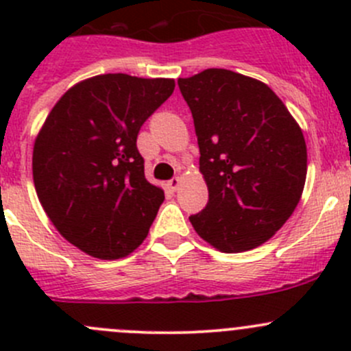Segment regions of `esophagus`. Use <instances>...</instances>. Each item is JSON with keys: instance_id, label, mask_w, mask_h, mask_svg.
I'll return each instance as SVG.
<instances>
[{"instance_id": "1", "label": "esophagus", "mask_w": 351, "mask_h": 351, "mask_svg": "<svg viewBox=\"0 0 351 351\" xmlns=\"http://www.w3.org/2000/svg\"><path fill=\"white\" fill-rule=\"evenodd\" d=\"M180 185H182V178H178V176H175V178H171L168 182V189L173 190V192H176L180 189Z\"/></svg>"}]
</instances>
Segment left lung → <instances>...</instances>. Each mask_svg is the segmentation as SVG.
Here are the masks:
<instances>
[{
	"label": "left lung",
	"mask_w": 351,
	"mask_h": 351,
	"mask_svg": "<svg viewBox=\"0 0 351 351\" xmlns=\"http://www.w3.org/2000/svg\"><path fill=\"white\" fill-rule=\"evenodd\" d=\"M178 86L208 189L207 205L190 222L222 253L253 250L285 224L302 195V130L267 84L234 71L205 69L180 77Z\"/></svg>",
	"instance_id": "8db88e82"
}]
</instances>
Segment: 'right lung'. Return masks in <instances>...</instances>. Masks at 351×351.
<instances>
[{
	"label": "right lung",
	"instance_id": "add662e5",
	"mask_svg": "<svg viewBox=\"0 0 351 351\" xmlns=\"http://www.w3.org/2000/svg\"><path fill=\"white\" fill-rule=\"evenodd\" d=\"M173 90L168 77H88L59 98L35 139L38 200L62 238L90 256H127L149 232L165 192L144 176L137 134Z\"/></svg>",
	"mask_w": 351,
	"mask_h": 351
}]
</instances>
